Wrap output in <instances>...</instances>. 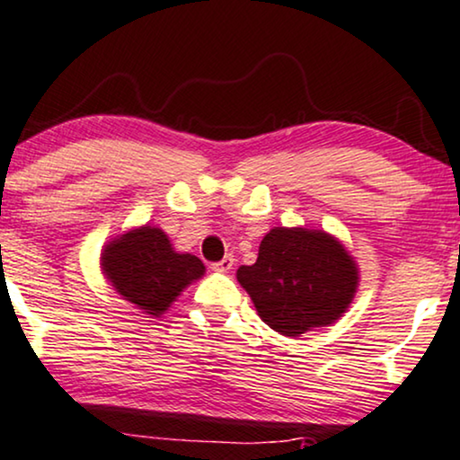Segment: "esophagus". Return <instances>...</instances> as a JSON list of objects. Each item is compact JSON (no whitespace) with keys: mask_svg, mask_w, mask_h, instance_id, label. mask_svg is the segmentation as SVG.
I'll list each match as a JSON object with an SVG mask.
<instances>
[{"mask_svg":"<svg viewBox=\"0 0 460 460\" xmlns=\"http://www.w3.org/2000/svg\"><path fill=\"white\" fill-rule=\"evenodd\" d=\"M234 265H235V259H234V254H225V257L220 259L218 263H214L212 268H214V270H218V272H229V270L234 268Z\"/></svg>","mask_w":460,"mask_h":460,"instance_id":"esophagus-1","label":"esophagus"}]
</instances>
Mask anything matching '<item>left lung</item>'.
I'll return each instance as SVG.
<instances>
[{"mask_svg":"<svg viewBox=\"0 0 460 460\" xmlns=\"http://www.w3.org/2000/svg\"><path fill=\"white\" fill-rule=\"evenodd\" d=\"M237 280L270 328L300 336L345 313L358 270L345 248L323 231L276 226L261 240L257 261L237 270Z\"/></svg>","mask_w":460,"mask_h":460,"instance_id":"8db88e82","label":"left lung"}]
</instances>
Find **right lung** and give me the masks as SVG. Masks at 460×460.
Masks as SVG:
<instances>
[{
	"mask_svg": "<svg viewBox=\"0 0 460 460\" xmlns=\"http://www.w3.org/2000/svg\"><path fill=\"white\" fill-rule=\"evenodd\" d=\"M102 270L124 300L154 317L167 311L180 291L206 272L201 259L175 252L156 226H141L109 244Z\"/></svg>",
	"mask_w": 460,
	"mask_h": 460,
	"instance_id": "add662e5",
	"label": "right lung"
}]
</instances>
